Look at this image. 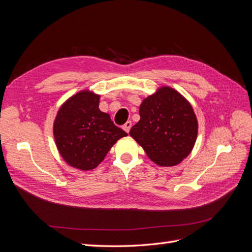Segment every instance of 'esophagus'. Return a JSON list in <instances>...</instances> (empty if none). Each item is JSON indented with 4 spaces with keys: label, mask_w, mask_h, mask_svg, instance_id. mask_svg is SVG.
Returning a JSON list of instances; mask_svg holds the SVG:
<instances>
[{
    "label": "esophagus",
    "mask_w": 252,
    "mask_h": 252,
    "mask_svg": "<svg viewBox=\"0 0 252 252\" xmlns=\"http://www.w3.org/2000/svg\"><path fill=\"white\" fill-rule=\"evenodd\" d=\"M130 128H131V122H126V123L123 125V129L126 132L130 131Z\"/></svg>",
    "instance_id": "obj_1"
}]
</instances>
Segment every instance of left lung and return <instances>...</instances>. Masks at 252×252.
Wrapping results in <instances>:
<instances>
[{"mask_svg":"<svg viewBox=\"0 0 252 252\" xmlns=\"http://www.w3.org/2000/svg\"><path fill=\"white\" fill-rule=\"evenodd\" d=\"M139 113L129 134L152 162L177 166L192 151L199 124L191 104L178 90L158 87L142 101Z\"/></svg>","mask_w":252,"mask_h":252,"instance_id":"1","label":"left lung"}]
</instances>
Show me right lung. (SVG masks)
Returning a JSON list of instances; mask_svg holds the SVG:
<instances>
[{
  "label": "right lung",
  "mask_w": 252,
  "mask_h": 252,
  "mask_svg": "<svg viewBox=\"0 0 252 252\" xmlns=\"http://www.w3.org/2000/svg\"><path fill=\"white\" fill-rule=\"evenodd\" d=\"M101 94L90 89L74 94L61 105L52 132L60 156L72 168L93 170L127 133L98 108Z\"/></svg>",
  "instance_id": "add662e5"
}]
</instances>
